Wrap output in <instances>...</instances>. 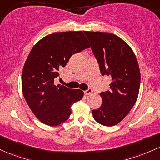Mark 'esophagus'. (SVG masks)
Wrapping results in <instances>:
<instances>
[{
  "mask_svg": "<svg viewBox=\"0 0 160 160\" xmlns=\"http://www.w3.org/2000/svg\"><path fill=\"white\" fill-rule=\"evenodd\" d=\"M92 92H93V90H92V89H91V88H88V89L86 90V91H85V94L86 95H89V94H91Z\"/></svg>",
  "mask_w": 160,
  "mask_h": 160,
  "instance_id": "obj_1",
  "label": "esophagus"
}]
</instances>
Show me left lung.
Here are the masks:
<instances>
[{
    "instance_id": "1",
    "label": "left lung",
    "mask_w": 160,
    "mask_h": 160,
    "mask_svg": "<svg viewBox=\"0 0 160 160\" xmlns=\"http://www.w3.org/2000/svg\"><path fill=\"white\" fill-rule=\"evenodd\" d=\"M103 76L112 78L109 91L100 93L103 103L92 110L94 119L112 126L128 115L137 100L141 83L139 66L134 52L117 35L99 32H84Z\"/></svg>"
}]
</instances>
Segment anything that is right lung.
Wrapping results in <instances>:
<instances>
[{"mask_svg": "<svg viewBox=\"0 0 160 160\" xmlns=\"http://www.w3.org/2000/svg\"><path fill=\"white\" fill-rule=\"evenodd\" d=\"M89 48L81 31L51 34L33 47L23 67L22 89L28 107L41 122L60 125L70 116L71 106L82 99L83 91L55 85L54 80L72 55Z\"/></svg>", "mask_w": 160, "mask_h": 160, "instance_id": "right-lung-1", "label": "right lung"}]
</instances>
